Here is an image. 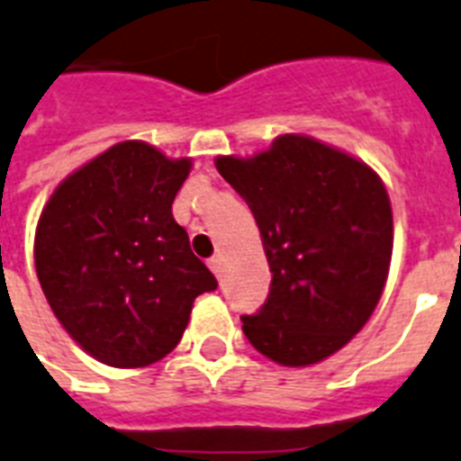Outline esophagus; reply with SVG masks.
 Masks as SVG:
<instances>
[{
	"mask_svg": "<svg viewBox=\"0 0 461 461\" xmlns=\"http://www.w3.org/2000/svg\"><path fill=\"white\" fill-rule=\"evenodd\" d=\"M209 268L214 271L216 277H221V271H223V257H221V254H216V257L209 258Z\"/></svg>",
	"mask_w": 461,
	"mask_h": 461,
	"instance_id": "34e87169",
	"label": "esophagus"
}]
</instances>
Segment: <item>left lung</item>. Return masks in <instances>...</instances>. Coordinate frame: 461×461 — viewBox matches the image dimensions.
<instances>
[{"label":"left lung","mask_w":461,"mask_h":461,"mask_svg":"<svg viewBox=\"0 0 461 461\" xmlns=\"http://www.w3.org/2000/svg\"><path fill=\"white\" fill-rule=\"evenodd\" d=\"M216 169L257 219L273 280L242 315L258 353L285 367L330 358L375 313L389 277L393 214L363 159L303 134L277 136L252 158L219 155Z\"/></svg>","instance_id":"8db88e82"}]
</instances>
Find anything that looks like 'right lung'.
<instances>
[{"label":"right lung","instance_id":"obj_1","mask_svg":"<svg viewBox=\"0 0 461 461\" xmlns=\"http://www.w3.org/2000/svg\"><path fill=\"white\" fill-rule=\"evenodd\" d=\"M193 159L122 140L56 185L34 233L53 315L110 367H146L176 348L195 296L216 277L193 254L171 203Z\"/></svg>","mask_w":461,"mask_h":461}]
</instances>
